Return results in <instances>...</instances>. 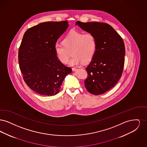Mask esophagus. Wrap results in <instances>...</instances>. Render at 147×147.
I'll return each instance as SVG.
<instances>
[{
  "instance_id": "esophagus-1",
  "label": "esophagus",
  "mask_w": 147,
  "mask_h": 147,
  "mask_svg": "<svg viewBox=\"0 0 147 147\" xmlns=\"http://www.w3.org/2000/svg\"><path fill=\"white\" fill-rule=\"evenodd\" d=\"M76 70H77L76 68H72V70H73V71H76Z\"/></svg>"
}]
</instances>
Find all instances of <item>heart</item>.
<instances>
[{"label": "heart", "mask_w": 147, "mask_h": 147, "mask_svg": "<svg viewBox=\"0 0 147 147\" xmlns=\"http://www.w3.org/2000/svg\"><path fill=\"white\" fill-rule=\"evenodd\" d=\"M62 43L56 45L54 49L57 58L65 64L69 61L70 52L73 56L70 64L74 65L91 61L97 49L95 35L91 32L84 33L74 30L70 31L64 37Z\"/></svg>", "instance_id": "obj_1"}]
</instances>
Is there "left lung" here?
I'll list each match as a JSON object with an SVG mask.
<instances>
[{"mask_svg":"<svg viewBox=\"0 0 147 147\" xmlns=\"http://www.w3.org/2000/svg\"><path fill=\"white\" fill-rule=\"evenodd\" d=\"M76 25L93 34L96 38V52L85 68L88 77L84 84L86 90L92 94H102L117 84L122 76L125 55L124 42L108 24L78 21Z\"/></svg>","mask_w":147,"mask_h":147,"instance_id":"left-lung-1","label":"left lung"}]
</instances>
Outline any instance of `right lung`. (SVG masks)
<instances>
[{
    "instance_id": "right-lung-1",
    "label": "right lung",
    "mask_w": 147,
    "mask_h": 147,
    "mask_svg": "<svg viewBox=\"0 0 147 147\" xmlns=\"http://www.w3.org/2000/svg\"><path fill=\"white\" fill-rule=\"evenodd\" d=\"M68 27L67 21L44 22L24 35L18 53L20 69L26 84L39 94H58L65 77L71 72L58 61L54 49Z\"/></svg>"
}]
</instances>
